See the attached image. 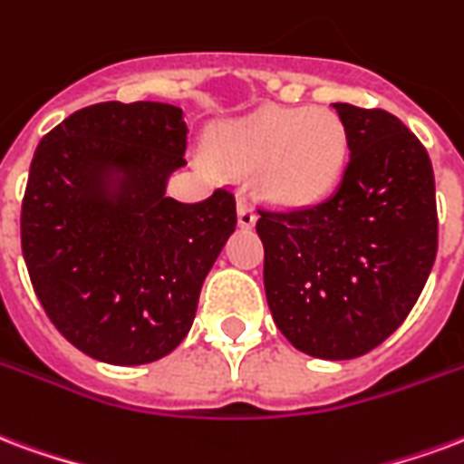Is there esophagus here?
<instances>
[{"label":"esophagus","mask_w":464,"mask_h":464,"mask_svg":"<svg viewBox=\"0 0 464 464\" xmlns=\"http://www.w3.org/2000/svg\"><path fill=\"white\" fill-rule=\"evenodd\" d=\"M256 221H258L256 208H253L246 198H241V201H238V226H241V228H253Z\"/></svg>","instance_id":"obj_1"}]
</instances>
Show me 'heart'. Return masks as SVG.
Returning a JSON list of instances; mask_svg holds the SVG:
<instances>
[{
	"label": "heart",
	"instance_id": "heart-1",
	"mask_svg": "<svg viewBox=\"0 0 464 464\" xmlns=\"http://www.w3.org/2000/svg\"><path fill=\"white\" fill-rule=\"evenodd\" d=\"M211 157L231 171L258 169L260 194L310 206L332 191L346 160V127L327 108H263L211 137Z\"/></svg>",
	"mask_w": 464,
	"mask_h": 464
}]
</instances>
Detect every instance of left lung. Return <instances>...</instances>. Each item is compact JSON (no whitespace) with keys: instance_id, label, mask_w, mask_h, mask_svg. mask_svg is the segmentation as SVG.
<instances>
[{"instance_id":"obj_1","label":"left lung","mask_w":464,"mask_h":464,"mask_svg":"<svg viewBox=\"0 0 464 464\" xmlns=\"http://www.w3.org/2000/svg\"><path fill=\"white\" fill-rule=\"evenodd\" d=\"M349 164L312 208L260 211L267 307L304 354L342 362L396 332L420 297L438 253L430 157L386 110L334 102Z\"/></svg>"}]
</instances>
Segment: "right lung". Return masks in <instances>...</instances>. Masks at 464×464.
I'll use <instances>...</instances> for the list:
<instances>
[{
	"mask_svg": "<svg viewBox=\"0 0 464 464\" xmlns=\"http://www.w3.org/2000/svg\"><path fill=\"white\" fill-rule=\"evenodd\" d=\"M187 132L184 110L169 102H98L36 147L24 260L58 332L98 362L140 366L174 352L236 231L228 191L198 204L167 197L187 167Z\"/></svg>",
	"mask_w": 464,
	"mask_h": 464,
	"instance_id": "add662e5",
	"label": "right lung"
}]
</instances>
